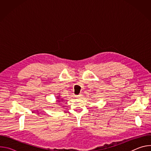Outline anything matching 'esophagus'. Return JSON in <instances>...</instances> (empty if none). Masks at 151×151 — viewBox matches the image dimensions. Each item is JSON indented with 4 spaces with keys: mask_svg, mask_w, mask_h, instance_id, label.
Instances as JSON below:
<instances>
[{
    "mask_svg": "<svg viewBox=\"0 0 151 151\" xmlns=\"http://www.w3.org/2000/svg\"><path fill=\"white\" fill-rule=\"evenodd\" d=\"M82 97L81 95H78V96H76V98H81Z\"/></svg>",
    "mask_w": 151,
    "mask_h": 151,
    "instance_id": "34e87169",
    "label": "esophagus"
}]
</instances>
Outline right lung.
I'll use <instances>...</instances> for the list:
<instances>
[{
  "label": "right lung",
  "instance_id": "obj_1",
  "mask_svg": "<svg viewBox=\"0 0 151 151\" xmlns=\"http://www.w3.org/2000/svg\"><path fill=\"white\" fill-rule=\"evenodd\" d=\"M56 99H57V100H57V103H58V102H60V101H63V100H64L63 99H62V98L60 97V96H57Z\"/></svg>",
  "mask_w": 151,
  "mask_h": 151
}]
</instances>
